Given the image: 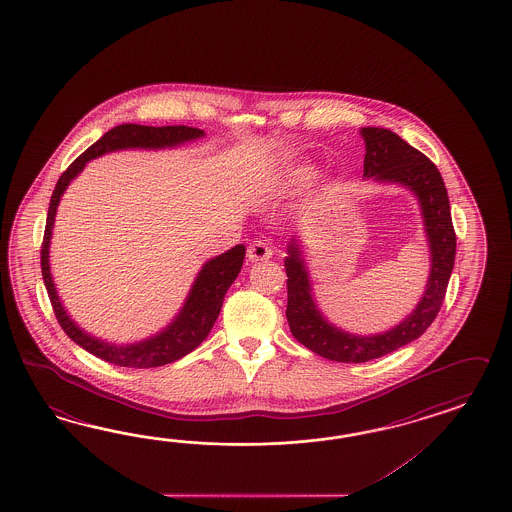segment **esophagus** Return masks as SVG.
<instances>
[{
	"label": "esophagus",
	"instance_id": "1",
	"mask_svg": "<svg viewBox=\"0 0 512 512\" xmlns=\"http://www.w3.org/2000/svg\"><path fill=\"white\" fill-rule=\"evenodd\" d=\"M272 257V248L263 242V240H253L248 246V259L251 263H257V261H264V259H270Z\"/></svg>",
	"mask_w": 512,
	"mask_h": 512
}]
</instances>
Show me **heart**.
Returning <instances> with one entry per match:
<instances>
[{"mask_svg":"<svg viewBox=\"0 0 512 512\" xmlns=\"http://www.w3.org/2000/svg\"><path fill=\"white\" fill-rule=\"evenodd\" d=\"M315 177H317V171L313 167H296V169H292L291 173H289V184H292V186H304V184H309L311 180H315Z\"/></svg>","mask_w":512,"mask_h":512,"instance_id":"obj_1","label":"heart"}]
</instances>
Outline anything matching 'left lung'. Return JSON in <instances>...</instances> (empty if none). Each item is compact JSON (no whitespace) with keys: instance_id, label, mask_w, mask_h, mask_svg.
<instances>
[{"instance_id":"obj_1","label":"left lung","mask_w":512,"mask_h":512,"mask_svg":"<svg viewBox=\"0 0 512 512\" xmlns=\"http://www.w3.org/2000/svg\"><path fill=\"white\" fill-rule=\"evenodd\" d=\"M365 139L363 177L380 182H395L410 188L423 210L425 231L430 246V276L427 291L414 313L399 326L378 335H352L332 326L311 296V285L305 268L302 248L292 238L285 259L287 270V320L298 343L307 346L326 360L341 363H363L382 358L397 348L412 343L427 332L442 309L447 283L455 266L456 235L449 197L438 167L423 152L386 128H361Z\"/></svg>"}]
</instances>
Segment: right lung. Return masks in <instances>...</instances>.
<instances>
[{"label": "right lung", "mask_w": 512, "mask_h": 512, "mask_svg": "<svg viewBox=\"0 0 512 512\" xmlns=\"http://www.w3.org/2000/svg\"><path fill=\"white\" fill-rule=\"evenodd\" d=\"M205 132L192 126H141L119 125L106 132L97 143H93L87 151L82 152L59 177L56 190L50 199L46 229L42 238L41 268L42 279L46 285V291L50 296V302L54 307L57 322L63 328V332L69 335L76 345L83 350L91 352L100 360L108 361L119 367H160L171 361H177L190 354L197 346L207 339L208 332L212 330L216 318L220 315L221 304L225 298V292L233 285L242 263L246 248L238 244L235 248L221 253L218 257L210 259L199 272L195 279L194 287L188 294V300L180 309L177 318L167 326L164 332L154 335L151 339H145L136 345L115 346L100 341L97 337H91L80 330L74 320H70L61 300L57 298L56 287L50 274V261H48V248L52 238V227L56 220L57 205L63 192L67 190L70 180L74 179L85 164L97 156L106 152L119 151V149H164L175 147L180 143L203 138Z\"/></svg>", "instance_id": "obj_1"}]
</instances>
